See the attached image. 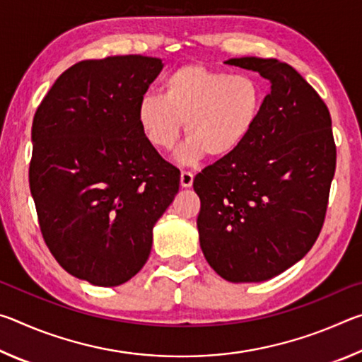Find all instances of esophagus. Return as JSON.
<instances>
[{
  "label": "esophagus",
  "instance_id": "esophagus-1",
  "mask_svg": "<svg viewBox=\"0 0 362 362\" xmlns=\"http://www.w3.org/2000/svg\"><path fill=\"white\" fill-rule=\"evenodd\" d=\"M180 185L183 188H189L193 185V174L188 173V170H182L180 174Z\"/></svg>",
  "mask_w": 362,
  "mask_h": 362
}]
</instances>
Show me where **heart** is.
I'll list each match as a JSON object with an SVG mask.
<instances>
[{
	"mask_svg": "<svg viewBox=\"0 0 362 362\" xmlns=\"http://www.w3.org/2000/svg\"><path fill=\"white\" fill-rule=\"evenodd\" d=\"M161 93L140 99V131L151 146L170 150L185 122L188 142L177 153L183 164L198 161L206 153L212 159L236 153L252 136L267 99L265 86L257 76L203 64H187L169 73Z\"/></svg>",
	"mask_w": 362,
	"mask_h": 362,
	"instance_id": "heart-1",
	"label": "heart"
}]
</instances>
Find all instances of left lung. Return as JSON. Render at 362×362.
I'll return each instance as SVG.
<instances>
[{
	"mask_svg": "<svg viewBox=\"0 0 362 362\" xmlns=\"http://www.w3.org/2000/svg\"><path fill=\"white\" fill-rule=\"evenodd\" d=\"M225 64L268 79L259 124L231 156L194 177L199 246L230 283H260L302 260L320 236L335 173L326 103L291 65L240 57Z\"/></svg>",
	"mask_w": 362,
	"mask_h": 362,
	"instance_id": "left-lung-1",
	"label": "left lung"
}]
</instances>
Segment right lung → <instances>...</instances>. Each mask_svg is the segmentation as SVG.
I'll list each match as a JSON object with an SVG mask.
<instances>
[{"instance_id":"right-lung-1","label":"right lung","mask_w":362,"mask_h":362,"mask_svg":"<svg viewBox=\"0 0 362 362\" xmlns=\"http://www.w3.org/2000/svg\"><path fill=\"white\" fill-rule=\"evenodd\" d=\"M163 60H83L60 75L32 126V192L40 228L65 272L119 286L148 260L153 226L179 192L180 170L140 131L137 107Z\"/></svg>"}]
</instances>
